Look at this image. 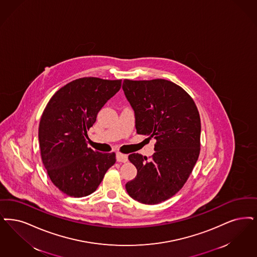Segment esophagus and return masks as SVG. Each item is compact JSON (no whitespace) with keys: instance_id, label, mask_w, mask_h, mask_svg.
I'll return each mask as SVG.
<instances>
[{"instance_id":"esophagus-1","label":"esophagus","mask_w":257,"mask_h":257,"mask_svg":"<svg viewBox=\"0 0 257 257\" xmlns=\"http://www.w3.org/2000/svg\"><path fill=\"white\" fill-rule=\"evenodd\" d=\"M116 161L119 163H126L128 162V156L121 153H116Z\"/></svg>"}]
</instances>
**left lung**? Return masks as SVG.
I'll return each instance as SVG.
<instances>
[{"mask_svg":"<svg viewBox=\"0 0 257 257\" xmlns=\"http://www.w3.org/2000/svg\"><path fill=\"white\" fill-rule=\"evenodd\" d=\"M122 89L137 133L157 141L151 159L129 155L138 173L125 187L134 200L156 205L174 196L193 170L200 154V114L190 95L165 79H125Z\"/></svg>","mask_w":257,"mask_h":257,"instance_id":"left-lung-1","label":"left lung"}]
</instances>
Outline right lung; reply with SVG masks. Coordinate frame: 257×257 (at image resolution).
I'll use <instances>...</instances> for the list:
<instances>
[{
	"mask_svg": "<svg viewBox=\"0 0 257 257\" xmlns=\"http://www.w3.org/2000/svg\"><path fill=\"white\" fill-rule=\"evenodd\" d=\"M120 87L121 80L83 77L62 87L47 104L38 131L42 161L63 193L92 194L115 163L114 153L93 151L86 138L98 112Z\"/></svg>",
	"mask_w": 257,
	"mask_h": 257,
	"instance_id": "right-lung-1",
	"label": "right lung"
}]
</instances>
